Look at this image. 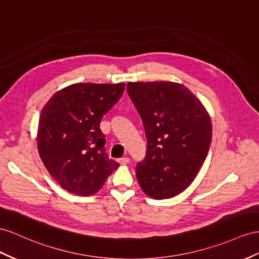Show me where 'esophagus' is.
Wrapping results in <instances>:
<instances>
[{
  "label": "esophagus",
  "mask_w": 259,
  "mask_h": 259,
  "mask_svg": "<svg viewBox=\"0 0 259 259\" xmlns=\"http://www.w3.org/2000/svg\"><path fill=\"white\" fill-rule=\"evenodd\" d=\"M117 161L120 162L121 164H126V163H128V162H130V158H127V157H123V158L117 159Z\"/></svg>",
  "instance_id": "1"
}]
</instances>
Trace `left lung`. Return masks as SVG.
Here are the masks:
<instances>
[{
	"label": "left lung",
	"instance_id": "8db88e82",
	"mask_svg": "<svg viewBox=\"0 0 259 259\" xmlns=\"http://www.w3.org/2000/svg\"><path fill=\"white\" fill-rule=\"evenodd\" d=\"M126 90L147 138L146 156L136 165L138 183L152 198L174 197L190 186L208 155L210 117L178 82H128Z\"/></svg>",
	"mask_w": 259,
	"mask_h": 259
}]
</instances>
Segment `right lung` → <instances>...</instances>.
Masks as SVG:
<instances>
[{"instance_id":"add662e5","label":"right lung","mask_w":259,"mask_h":259,"mask_svg":"<svg viewBox=\"0 0 259 259\" xmlns=\"http://www.w3.org/2000/svg\"><path fill=\"white\" fill-rule=\"evenodd\" d=\"M121 83H74L54 94L40 113L38 150L49 173L67 192L93 195L118 164L106 152L103 115L123 95Z\"/></svg>"}]
</instances>
